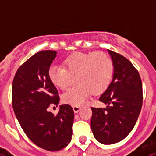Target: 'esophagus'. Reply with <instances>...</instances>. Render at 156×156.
<instances>
[{
    "label": "esophagus",
    "mask_w": 156,
    "mask_h": 156,
    "mask_svg": "<svg viewBox=\"0 0 156 156\" xmlns=\"http://www.w3.org/2000/svg\"><path fill=\"white\" fill-rule=\"evenodd\" d=\"M80 107L79 106H73V111H74V113H78L79 110H80Z\"/></svg>",
    "instance_id": "1"
}]
</instances>
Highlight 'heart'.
Segmentation results:
<instances>
[{"mask_svg": "<svg viewBox=\"0 0 156 156\" xmlns=\"http://www.w3.org/2000/svg\"><path fill=\"white\" fill-rule=\"evenodd\" d=\"M62 68L52 65L48 70V78L57 88L65 89L71 76H76L77 86L68 88L63 93L62 99L73 106L83 105L93 94H101L110 83L114 64L110 57L103 51L76 52L63 61Z\"/></svg>", "mask_w": 156, "mask_h": 156, "instance_id": "heart-1", "label": "heart"}]
</instances>
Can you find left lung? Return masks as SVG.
I'll return each instance as SVG.
<instances>
[{
    "label": "left lung",
    "mask_w": 156,
    "mask_h": 156,
    "mask_svg": "<svg viewBox=\"0 0 156 156\" xmlns=\"http://www.w3.org/2000/svg\"><path fill=\"white\" fill-rule=\"evenodd\" d=\"M114 64L113 78L99 101L106 108H92L91 129L104 144L119 142L129 134L140 113L142 83L138 71L127 58L108 50Z\"/></svg>",
    "instance_id": "8db88e82"
}]
</instances>
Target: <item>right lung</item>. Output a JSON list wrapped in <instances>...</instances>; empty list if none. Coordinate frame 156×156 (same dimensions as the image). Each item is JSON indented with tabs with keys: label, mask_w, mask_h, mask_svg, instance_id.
I'll use <instances>...</instances> for the list:
<instances>
[{
	"label": "right lung",
	"mask_w": 156,
	"mask_h": 156,
	"mask_svg": "<svg viewBox=\"0 0 156 156\" xmlns=\"http://www.w3.org/2000/svg\"><path fill=\"white\" fill-rule=\"evenodd\" d=\"M57 51L37 52L16 71L12 83V106L22 129L38 147L60 151L72 140L74 113L69 105L59 106L58 115L49 112L59 104L58 90L48 78Z\"/></svg>",
	"instance_id": "1"
}]
</instances>
